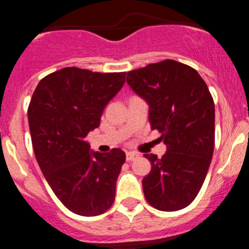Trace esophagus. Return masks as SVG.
<instances>
[{
	"instance_id": "obj_1",
	"label": "esophagus",
	"mask_w": 249,
	"mask_h": 249,
	"mask_svg": "<svg viewBox=\"0 0 249 249\" xmlns=\"http://www.w3.org/2000/svg\"><path fill=\"white\" fill-rule=\"evenodd\" d=\"M138 156H140V155H138L137 152H133V151H129V152H127V153H126L127 160H133L135 158H137Z\"/></svg>"
}]
</instances>
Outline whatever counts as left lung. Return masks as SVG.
<instances>
[{"instance_id":"1","label":"left lung","mask_w":249,"mask_h":249,"mask_svg":"<svg viewBox=\"0 0 249 249\" xmlns=\"http://www.w3.org/2000/svg\"><path fill=\"white\" fill-rule=\"evenodd\" d=\"M127 83L149 106V123L167 146L160 158L144 155L147 202L164 212L182 210L197 197L214 149V102L195 68L173 59L127 73Z\"/></svg>"}]
</instances>
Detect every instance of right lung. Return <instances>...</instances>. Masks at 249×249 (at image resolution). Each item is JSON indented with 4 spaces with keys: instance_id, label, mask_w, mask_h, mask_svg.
Masks as SVG:
<instances>
[{
    "instance_id": "1",
    "label": "right lung",
    "mask_w": 249,
    "mask_h": 249,
    "mask_svg": "<svg viewBox=\"0 0 249 249\" xmlns=\"http://www.w3.org/2000/svg\"><path fill=\"white\" fill-rule=\"evenodd\" d=\"M124 77L65 67L39 81L31 98L28 124L38 166L57 198L76 214H102L114 201L126 155L120 148L92 152L85 138L100 126Z\"/></svg>"
}]
</instances>
